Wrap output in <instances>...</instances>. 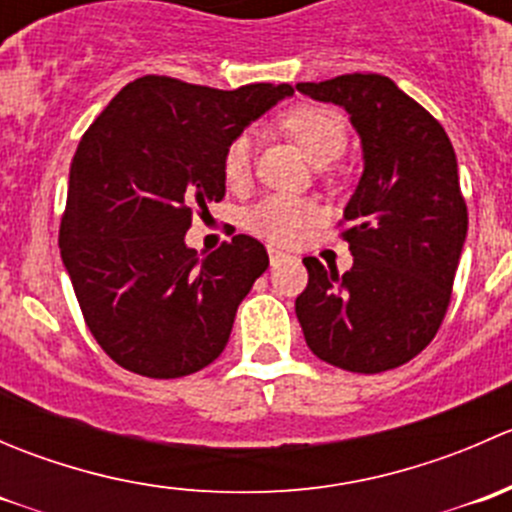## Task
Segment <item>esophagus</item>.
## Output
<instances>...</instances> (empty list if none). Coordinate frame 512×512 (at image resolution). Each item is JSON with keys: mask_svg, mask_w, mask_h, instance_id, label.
<instances>
[{"mask_svg": "<svg viewBox=\"0 0 512 512\" xmlns=\"http://www.w3.org/2000/svg\"><path fill=\"white\" fill-rule=\"evenodd\" d=\"M267 255H270V265H277V262L285 260V252L277 250V247H267Z\"/></svg>", "mask_w": 512, "mask_h": 512, "instance_id": "34e87169", "label": "esophagus"}]
</instances>
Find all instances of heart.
Listing matches in <instances>:
<instances>
[{
  "mask_svg": "<svg viewBox=\"0 0 512 512\" xmlns=\"http://www.w3.org/2000/svg\"><path fill=\"white\" fill-rule=\"evenodd\" d=\"M282 128L302 146L309 160L317 165L339 158L347 148L349 133L347 121L339 111L327 106L302 103L282 116ZM252 168V136L247 131L237 133L225 146L223 178L232 190L245 188ZM319 208L307 198L275 193L262 198L245 213V227L262 240L289 245L307 232L309 225L317 223Z\"/></svg>",
  "mask_w": 512,
  "mask_h": 512,
  "instance_id": "b5f03b06",
  "label": "heart"
}]
</instances>
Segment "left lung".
<instances>
[{"instance_id":"left-lung-1","label":"left lung","mask_w":512,"mask_h":512,"mask_svg":"<svg viewBox=\"0 0 512 512\" xmlns=\"http://www.w3.org/2000/svg\"><path fill=\"white\" fill-rule=\"evenodd\" d=\"M347 108L364 148V175L339 237L352 270L304 257L309 282L294 309L307 347L356 374L396 369L436 337L468 232L458 163L441 123L389 76L344 74L297 84Z\"/></svg>"}]
</instances>
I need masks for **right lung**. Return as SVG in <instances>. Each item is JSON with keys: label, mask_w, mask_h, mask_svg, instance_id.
<instances>
[{"label": "right lung", "mask_w": 512, "mask_h": 512, "mask_svg": "<svg viewBox=\"0 0 512 512\" xmlns=\"http://www.w3.org/2000/svg\"><path fill=\"white\" fill-rule=\"evenodd\" d=\"M292 94L289 84L220 91L148 74L123 86L81 136L61 260L86 327L118 366L180 379L223 354L270 257L260 240L235 235L198 260L185 232L225 198L227 143Z\"/></svg>", "instance_id": "1"}]
</instances>
